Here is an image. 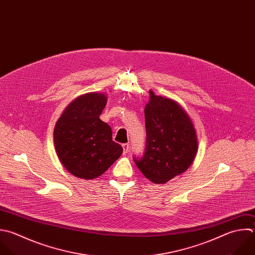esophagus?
Returning a JSON list of instances; mask_svg holds the SVG:
<instances>
[{
  "mask_svg": "<svg viewBox=\"0 0 255 255\" xmlns=\"http://www.w3.org/2000/svg\"><path fill=\"white\" fill-rule=\"evenodd\" d=\"M128 147H129V145L128 143H124L123 144V148H124V153L125 154H127L128 152Z\"/></svg>",
  "mask_w": 255,
  "mask_h": 255,
  "instance_id": "obj_1",
  "label": "esophagus"
}]
</instances>
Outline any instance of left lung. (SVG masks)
I'll use <instances>...</instances> for the list:
<instances>
[{"label":"left lung","mask_w":255,"mask_h":255,"mask_svg":"<svg viewBox=\"0 0 255 255\" xmlns=\"http://www.w3.org/2000/svg\"><path fill=\"white\" fill-rule=\"evenodd\" d=\"M144 109L146 145L141 157L133 160L150 181L163 184L183 173L197 151L194 126L178 103L149 91Z\"/></svg>","instance_id":"obj_1"}]
</instances>
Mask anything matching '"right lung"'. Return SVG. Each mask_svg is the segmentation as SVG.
Segmentation results:
<instances>
[{
	"label": "right lung",
	"mask_w": 255,
	"mask_h": 255,
	"mask_svg": "<svg viewBox=\"0 0 255 255\" xmlns=\"http://www.w3.org/2000/svg\"><path fill=\"white\" fill-rule=\"evenodd\" d=\"M107 99L103 93L78 97L55 126L58 157L76 177L93 179L101 176L123 153L122 145L113 140L111 127L100 120Z\"/></svg>",
	"instance_id": "add662e5"
}]
</instances>
